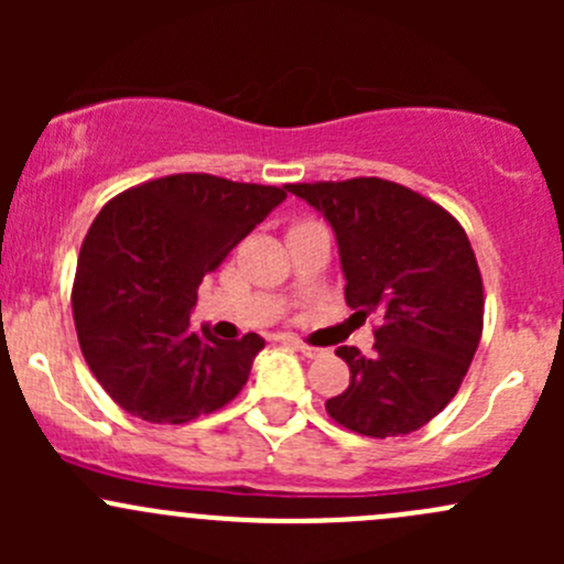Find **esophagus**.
<instances>
[{"label": "esophagus", "mask_w": 564, "mask_h": 564, "mask_svg": "<svg viewBox=\"0 0 564 564\" xmlns=\"http://www.w3.org/2000/svg\"><path fill=\"white\" fill-rule=\"evenodd\" d=\"M292 346L300 351V355H305V357H322L324 355V349L305 344V340H292Z\"/></svg>", "instance_id": "1"}]
</instances>
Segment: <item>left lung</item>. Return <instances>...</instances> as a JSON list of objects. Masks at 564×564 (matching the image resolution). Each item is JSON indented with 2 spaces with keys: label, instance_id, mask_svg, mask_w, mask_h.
I'll return each instance as SVG.
<instances>
[{
  "label": "left lung",
  "instance_id": "obj_1",
  "mask_svg": "<svg viewBox=\"0 0 564 564\" xmlns=\"http://www.w3.org/2000/svg\"><path fill=\"white\" fill-rule=\"evenodd\" d=\"M327 218L346 275V305L377 314L373 355L338 346L349 388L327 414L388 440L423 429L453 401L482 335V278L460 224L412 187L379 176L297 182Z\"/></svg>",
  "mask_w": 564,
  "mask_h": 564
}]
</instances>
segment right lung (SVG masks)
Here are the masks:
<instances>
[{
  "instance_id": "right-lung-1",
  "label": "right lung",
  "mask_w": 564,
  "mask_h": 564,
  "mask_svg": "<svg viewBox=\"0 0 564 564\" xmlns=\"http://www.w3.org/2000/svg\"><path fill=\"white\" fill-rule=\"evenodd\" d=\"M286 191L172 174L100 209L78 253L73 318L84 360L117 406L180 425L235 401L264 340L215 338L209 327H191V311L204 275Z\"/></svg>"
}]
</instances>
